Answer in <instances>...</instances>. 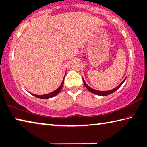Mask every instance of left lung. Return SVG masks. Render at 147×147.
<instances>
[{
  "instance_id": "obj_1",
  "label": "left lung",
  "mask_w": 147,
  "mask_h": 147,
  "mask_svg": "<svg viewBox=\"0 0 147 147\" xmlns=\"http://www.w3.org/2000/svg\"><path fill=\"white\" fill-rule=\"evenodd\" d=\"M126 78L123 80V81L121 82L120 84H119L117 87H116L115 88H114V89L113 90H109V91H98V90H94L93 89V88H91V87H90L89 86H88L86 83L85 81L84 80V79L82 78V80H83V82H84V84L85 86V87L87 88L88 90H89L90 92L93 93L94 94H95V95H99V96H107V95H110V94H111L113 93H114L115 91H117L119 88H120L121 85L123 84V83L125 82Z\"/></svg>"
}]
</instances>
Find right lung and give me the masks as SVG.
<instances>
[{
  "label": "right lung",
  "instance_id": "obj_1",
  "mask_svg": "<svg viewBox=\"0 0 147 147\" xmlns=\"http://www.w3.org/2000/svg\"><path fill=\"white\" fill-rule=\"evenodd\" d=\"M64 79H65V77L63 78V81L61 82V85L59 86V88H57L56 90L52 91V92H51V93L46 94V95H34V94H32V93H30V94H32L33 96H36V97L39 98H41V99H49V98H51L52 97H54V96L57 95V94H59V92L61 91V90L63 84H64Z\"/></svg>",
  "mask_w": 147,
  "mask_h": 147
}]
</instances>
